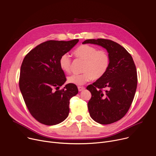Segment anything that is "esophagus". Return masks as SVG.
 Here are the masks:
<instances>
[{
    "mask_svg": "<svg viewBox=\"0 0 156 156\" xmlns=\"http://www.w3.org/2000/svg\"><path fill=\"white\" fill-rule=\"evenodd\" d=\"M78 89L79 91H83V90H84V89H85V88L83 87H78Z\"/></svg>",
    "mask_w": 156,
    "mask_h": 156,
    "instance_id": "esophagus-1",
    "label": "esophagus"
}]
</instances>
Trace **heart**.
I'll return each instance as SVG.
<instances>
[{
	"mask_svg": "<svg viewBox=\"0 0 156 156\" xmlns=\"http://www.w3.org/2000/svg\"><path fill=\"white\" fill-rule=\"evenodd\" d=\"M77 57L85 60L81 74L73 73L68 77V82L78 86L83 85L93 78L99 79L105 75L109 68L110 59L108 53L104 50H98L90 45H82L74 51ZM72 58L70 55L63 53L59 59V66L64 72L71 69Z\"/></svg>",
	"mask_w": 156,
	"mask_h": 156,
	"instance_id": "heart-1",
	"label": "heart"
}]
</instances>
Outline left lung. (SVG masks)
<instances>
[{"label": "left lung", "instance_id": "obj_1", "mask_svg": "<svg viewBox=\"0 0 156 156\" xmlns=\"http://www.w3.org/2000/svg\"><path fill=\"white\" fill-rule=\"evenodd\" d=\"M106 49L110 59L107 72L87 88L91 98L88 103L91 118L101 124L122 118L128 111L137 88L136 68L131 55L123 47L110 40L98 38L84 41ZM107 90L103 92L102 89Z\"/></svg>", "mask_w": 156, "mask_h": 156}]
</instances>
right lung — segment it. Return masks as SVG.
<instances>
[{"instance_id":"obj_1","label":"right lung","mask_w":156,"mask_h":156,"mask_svg":"<svg viewBox=\"0 0 156 156\" xmlns=\"http://www.w3.org/2000/svg\"><path fill=\"white\" fill-rule=\"evenodd\" d=\"M78 41H45L32 49L23 60L20 90L30 114L41 124H57L68 116L69 100L78 94V90L71 83L59 90L66 81L59 66V59Z\"/></svg>"}]
</instances>
